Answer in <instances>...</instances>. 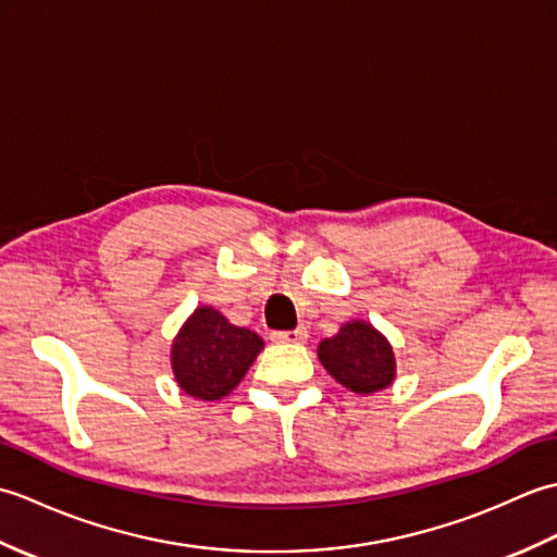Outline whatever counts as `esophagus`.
Instances as JSON below:
<instances>
[{"instance_id":"obj_1","label":"esophagus","mask_w":557,"mask_h":557,"mask_svg":"<svg viewBox=\"0 0 557 557\" xmlns=\"http://www.w3.org/2000/svg\"><path fill=\"white\" fill-rule=\"evenodd\" d=\"M306 337H309V333H306L304 327H297V330H275V333H270L272 342H289V345H301V342H306Z\"/></svg>"}]
</instances>
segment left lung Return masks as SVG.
Returning a JSON list of instances; mask_svg holds the SVG:
<instances>
[{
  "label": "left lung",
  "mask_w": 557,
  "mask_h": 557,
  "mask_svg": "<svg viewBox=\"0 0 557 557\" xmlns=\"http://www.w3.org/2000/svg\"><path fill=\"white\" fill-rule=\"evenodd\" d=\"M318 359L337 383L359 395L377 393L395 377L393 347L375 327L361 321L347 323L335 337L323 339Z\"/></svg>",
  "instance_id": "left-lung-1"
}]
</instances>
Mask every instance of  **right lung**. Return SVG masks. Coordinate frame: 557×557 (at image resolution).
I'll return each mask as SVG.
<instances>
[{
  "label": "right lung",
  "instance_id": "right-lung-1",
  "mask_svg": "<svg viewBox=\"0 0 557 557\" xmlns=\"http://www.w3.org/2000/svg\"><path fill=\"white\" fill-rule=\"evenodd\" d=\"M263 339L246 327L232 325L215 309L200 306L172 345L174 377L186 395L220 399L242 383Z\"/></svg>",
  "mask_w": 557,
  "mask_h": 557
}]
</instances>
